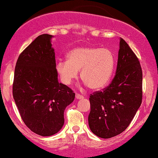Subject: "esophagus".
<instances>
[{
  "label": "esophagus",
  "mask_w": 158,
  "mask_h": 158,
  "mask_svg": "<svg viewBox=\"0 0 158 158\" xmlns=\"http://www.w3.org/2000/svg\"><path fill=\"white\" fill-rule=\"evenodd\" d=\"M84 98V97H83L81 95L79 94H76V98H77V99H81V98Z\"/></svg>",
  "instance_id": "34e87169"
}]
</instances>
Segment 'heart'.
Returning <instances> with one entry per match:
<instances>
[{"label": "heart", "instance_id": "heart-1", "mask_svg": "<svg viewBox=\"0 0 158 158\" xmlns=\"http://www.w3.org/2000/svg\"><path fill=\"white\" fill-rule=\"evenodd\" d=\"M67 61H60L56 69L64 85H71L78 77L92 90L107 86L113 77L115 65V55L110 49L100 47L79 46L68 53Z\"/></svg>", "mask_w": 158, "mask_h": 158}]
</instances>
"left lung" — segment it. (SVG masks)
<instances>
[{
  "label": "left lung",
  "mask_w": 158,
  "mask_h": 158,
  "mask_svg": "<svg viewBox=\"0 0 158 158\" xmlns=\"http://www.w3.org/2000/svg\"><path fill=\"white\" fill-rule=\"evenodd\" d=\"M142 77L139 60L121 38L115 77L109 86L89 98L88 123L93 133L110 138L128 127L142 102Z\"/></svg>",
  "instance_id": "left-lung-1"
}]
</instances>
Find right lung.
I'll list each match as a JSON object with an SVG mask.
<instances>
[{"label": "right lung", "mask_w": 158, "mask_h": 158, "mask_svg": "<svg viewBox=\"0 0 158 158\" xmlns=\"http://www.w3.org/2000/svg\"><path fill=\"white\" fill-rule=\"evenodd\" d=\"M52 35H41L20 54L12 93L25 124L35 133L51 136L64 125V112L75 94L58 81Z\"/></svg>", "instance_id": "obj_1"}]
</instances>
